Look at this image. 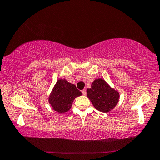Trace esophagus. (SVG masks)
<instances>
[{"label": "esophagus", "mask_w": 160, "mask_h": 160, "mask_svg": "<svg viewBox=\"0 0 160 160\" xmlns=\"http://www.w3.org/2000/svg\"><path fill=\"white\" fill-rule=\"evenodd\" d=\"M82 93H83V96H86V91L85 89L82 90Z\"/></svg>", "instance_id": "obj_1"}]
</instances>
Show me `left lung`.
<instances>
[{"label": "left lung", "mask_w": 160, "mask_h": 160, "mask_svg": "<svg viewBox=\"0 0 160 160\" xmlns=\"http://www.w3.org/2000/svg\"><path fill=\"white\" fill-rule=\"evenodd\" d=\"M87 97L98 111L108 112L113 109L118 103V91L111 88L103 78L95 79L91 87L86 90Z\"/></svg>", "instance_id": "1"}]
</instances>
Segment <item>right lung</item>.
Listing matches in <instances>:
<instances>
[{"label": "right lung", "mask_w": 160, "mask_h": 160, "mask_svg": "<svg viewBox=\"0 0 160 160\" xmlns=\"http://www.w3.org/2000/svg\"><path fill=\"white\" fill-rule=\"evenodd\" d=\"M82 95V93L74 84L68 82L66 79H59L54 85L48 101L54 111L64 113L71 108L74 99Z\"/></svg>", "instance_id": "add662e5"}]
</instances>
